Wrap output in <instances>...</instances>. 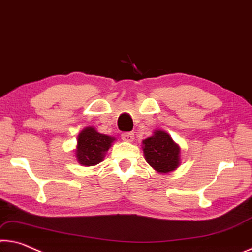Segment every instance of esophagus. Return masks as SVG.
Here are the masks:
<instances>
[{"mask_svg":"<svg viewBox=\"0 0 252 252\" xmlns=\"http://www.w3.org/2000/svg\"><path fill=\"white\" fill-rule=\"evenodd\" d=\"M122 139L124 142H128L131 143L134 141V134L133 133H124L122 135Z\"/></svg>","mask_w":252,"mask_h":252,"instance_id":"esophagus-1","label":"esophagus"}]
</instances>
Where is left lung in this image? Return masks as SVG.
<instances>
[{"label":"left lung","mask_w":252,"mask_h":252,"mask_svg":"<svg viewBox=\"0 0 252 252\" xmlns=\"http://www.w3.org/2000/svg\"><path fill=\"white\" fill-rule=\"evenodd\" d=\"M144 158L151 167L160 173L175 171L181 164V147L164 130H154L151 137L142 142Z\"/></svg>","instance_id":"1"}]
</instances>
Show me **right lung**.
<instances>
[{
  "instance_id": "add662e5",
  "label": "right lung",
  "mask_w": 252,
  "mask_h": 252,
  "mask_svg": "<svg viewBox=\"0 0 252 252\" xmlns=\"http://www.w3.org/2000/svg\"><path fill=\"white\" fill-rule=\"evenodd\" d=\"M116 138L113 136L98 133L93 126L82 129L77 138L75 148L76 160L82 166H94L105 158L109 147L113 145Z\"/></svg>"
}]
</instances>
